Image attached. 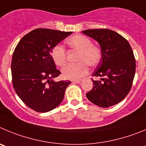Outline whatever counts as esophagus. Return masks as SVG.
Wrapping results in <instances>:
<instances>
[{
    "instance_id": "obj_1",
    "label": "esophagus",
    "mask_w": 146,
    "mask_h": 146,
    "mask_svg": "<svg viewBox=\"0 0 146 146\" xmlns=\"http://www.w3.org/2000/svg\"><path fill=\"white\" fill-rule=\"evenodd\" d=\"M81 82V80H73L72 81V83L73 84H79V83Z\"/></svg>"
}]
</instances>
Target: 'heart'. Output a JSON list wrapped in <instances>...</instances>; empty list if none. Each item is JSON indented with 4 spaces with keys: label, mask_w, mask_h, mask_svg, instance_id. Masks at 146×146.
Here are the masks:
<instances>
[{
    "label": "heart",
    "mask_w": 146,
    "mask_h": 146,
    "mask_svg": "<svg viewBox=\"0 0 146 146\" xmlns=\"http://www.w3.org/2000/svg\"><path fill=\"white\" fill-rule=\"evenodd\" d=\"M67 43L71 48L79 51L76 64H68L62 69V75L65 79L79 80L87 74L88 64L90 66L97 65L102 59V51L97 45L92 44V41L87 36L77 35L69 38ZM53 61L58 66H62L66 62V53L64 47L57 44L51 51Z\"/></svg>",
    "instance_id": "b5f03b06"
}]
</instances>
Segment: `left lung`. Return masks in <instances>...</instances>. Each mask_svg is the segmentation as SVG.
<instances>
[{"label": "left lung", "mask_w": 146, "mask_h": 146, "mask_svg": "<svg viewBox=\"0 0 146 146\" xmlns=\"http://www.w3.org/2000/svg\"><path fill=\"white\" fill-rule=\"evenodd\" d=\"M99 42L102 59L92 76L101 77L93 81V88L86 97L100 107H111L122 102L131 89L135 73V59L127 39L107 29L83 31Z\"/></svg>", "instance_id": "1"}]
</instances>
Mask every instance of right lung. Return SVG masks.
I'll return each instance as SVG.
<instances>
[{"label": "right lung", "mask_w": 146, "mask_h": 146, "mask_svg": "<svg viewBox=\"0 0 146 146\" xmlns=\"http://www.w3.org/2000/svg\"><path fill=\"white\" fill-rule=\"evenodd\" d=\"M50 29H36L21 38L13 53L12 83L24 104L38 112L56 108L70 81L55 82L60 71L51 57L53 47L71 35Z\"/></svg>", "instance_id": "right-lung-1"}]
</instances>
